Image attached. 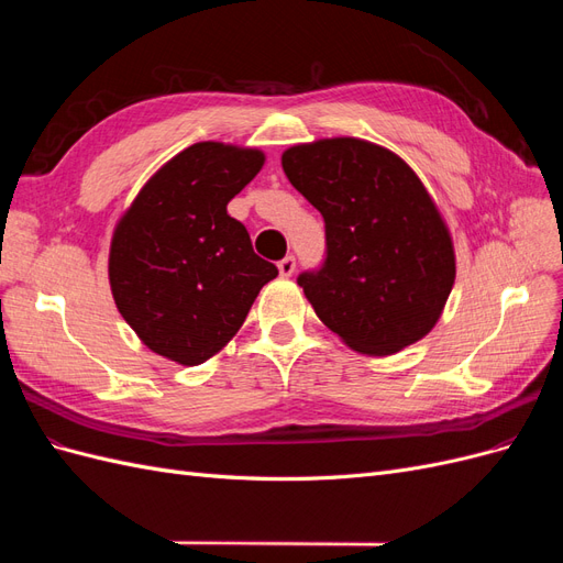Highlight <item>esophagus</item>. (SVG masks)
Segmentation results:
<instances>
[{
  "label": "esophagus",
  "instance_id": "34e87169",
  "mask_svg": "<svg viewBox=\"0 0 563 563\" xmlns=\"http://www.w3.org/2000/svg\"><path fill=\"white\" fill-rule=\"evenodd\" d=\"M277 267H279V275L282 277H291L294 272H296V258H294V255H286V258L279 261Z\"/></svg>",
  "mask_w": 563,
  "mask_h": 563
}]
</instances>
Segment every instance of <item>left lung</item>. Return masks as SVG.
I'll list each match as a JSON object with an SVG mask.
<instances>
[{
	"mask_svg": "<svg viewBox=\"0 0 563 563\" xmlns=\"http://www.w3.org/2000/svg\"><path fill=\"white\" fill-rule=\"evenodd\" d=\"M282 166L327 225L323 265L298 277L317 317L373 356L428 335L455 282V251L413 168L350 135L288 147Z\"/></svg>",
	"mask_w": 563,
	"mask_h": 563,
	"instance_id": "left-lung-1",
	"label": "left lung"
}]
</instances>
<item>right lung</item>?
Here are the masks:
<instances>
[{"label": "right lung", "instance_id": "1", "mask_svg": "<svg viewBox=\"0 0 563 563\" xmlns=\"http://www.w3.org/2000/svg\"><path fill=\"white\" fill-rule=\"evenodd\" d=\"M263 164L258 147L195 143L168 159L119 218L108 261L112 298L152 352L183 366L211 360L279 275L228 213Z\"/></svg>", "mask_w": 563, "mask_h": 563}]
</instances>
